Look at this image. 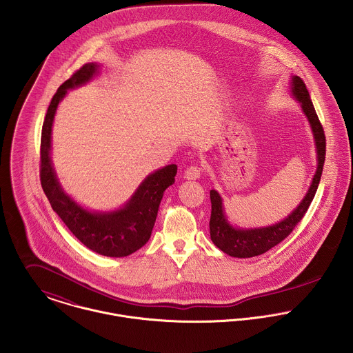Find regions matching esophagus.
Returning <instances> with one entry per match:
<instances>
[{
    "mask_svg": "<svg viewBox=\"0 0 353 353\" xmlns=\"http://www.w3.org/2000/svg\"><path fill=\"white\" fill-rule=\"evenodd\" d=\"M202 175V170L199 165H190L186 171H185V178L190 179V181H196Z\"/></svg>",
    "mask_w": 353,
    "mask_h": 353,
    "instance_id": "1",
    "label": "esophagus"
}]
</instances>
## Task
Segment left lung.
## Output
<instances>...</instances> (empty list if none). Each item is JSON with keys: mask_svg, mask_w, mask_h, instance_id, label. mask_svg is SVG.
I'll return each mask as SVG.
<instances>
[{"mask_svg": "<svg viewBox=\"0 0 353 353\" xmlns=\"http://www.w3.org/2000/svg\"><path fill=\"white\" fill-rule=\"evenodd\" d=\"M292 94L294 97L301 101L303 112L305 114L311 130L315 140L316 154H318V167L315 171V175L312 178V183L303 199V201L298 205V208L288 214L283 221L262 227V228H254V230H241L232 227L225 214L221 197L216 190H210V202H212V213H210V221H209V230H210V239L221 252L236 256V258H250L259 254L270 250L280 242H283L298 225V223L305 214L311 201L314 200V196L316 193L323 163H325V154H326V137L323 128L319 122V118L315 112V108L312 105V101L310 99V94L305 88V84L299 76L292 77Z\"/></svg>", "mask_w": 353, "mask_h": 353, "instance_id": "1", "label": "left lung"}]
</instances>
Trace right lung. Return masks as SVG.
I'll return each mask as SVG.
<instances>
[{"mask_svg": "<svg viewBox=\"0 0 353 353\" xmlns=\"http://www.w3.org/2000/svg\"><path fill=\"white\" fill-rule=\"evenodd\" d=\"M98 69L99 65L94 62L83 65L52 97L42 128L41 183L52 210L84 246L101 255L118 258L137 252L150 241L163 193L175 182L178 168L175 164H170L154 171L144 179L122 209L108 213L85 210L65 194L51 164V126L54 114L68 90L90 81L98 73Z\"/></svg>", "mask_w": 353, "mask_h": 353, "instance_id": "1", "label": "right lung"}]
</instances>
